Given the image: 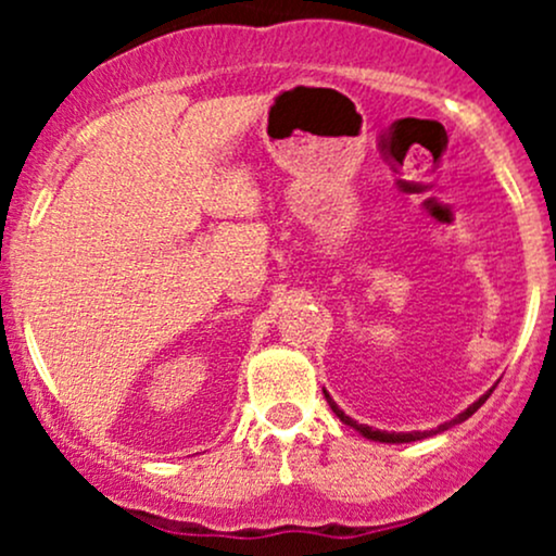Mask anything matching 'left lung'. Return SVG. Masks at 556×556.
I'll return each instance as SVG.
<instances>
[{
	"instance_id": "1",
	"label": "left lung",
	"mask_w": 556,
	"mask_h": 556,
	"mask_svg": "<svg viewBox=\"0 0 556 556\" xmlns=\"http://www.w3.org/2000/svg\"><path fill=\"white\" fill-rule=\"evenodd\" d=\"M324 394H327V392H324ZM489 394H491V389H489V392H486V394H483V397H478V400L473 402V405H470V407H468V410H465V413H460V416H457V418H452V420H450V424L439 426V429H433V431H424V433H420V431H407V433H389V431H379V429H371V426H363V424H355V420H353V418H350V416H344V413L340 410V407H337V402H334V400H331V397H329V394H327V402H329V405H331V410H334V413H337V418H340V420H342V424H348V426H353V429H358V431H361V433H363V437H366V439H374V442H389V444H402V442H416V439L431 437V433L446 431V429H452V426L463 424V420H468V418H470V416H473V413L478 410V407H481V405H483V402H486V400H489Z\"/></svg>"
}]
</instances>
